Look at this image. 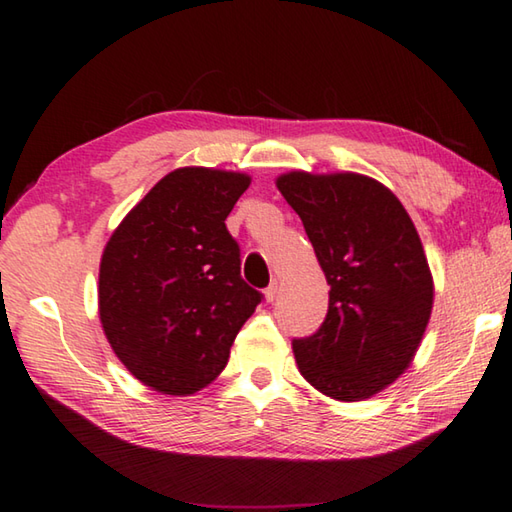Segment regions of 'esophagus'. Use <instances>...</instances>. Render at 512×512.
<instances>
[{
	"label": "esophagus",
	"instance_id": "1",
	"mask_svg": "<svg viewBox=\"0 0 512 512\" xmlns=\"http://www.w3.org/2000/svg\"><path fill=\"white\" fill-rule=\"evenodd\" d=\"M277 293H280V284L277 282H271L266 287V291H264V298H266V302H273L275 298H277Z\"/></svg>",
	"mask_w": 512,
	"mask_h": 512
}]
</instances>
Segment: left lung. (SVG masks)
Here are the masks:
<instances>
[{"instance_id": "left-lung-1", "label": "left lung", "mask_w": 512, "mask_h": 512, "mask_svg": "<svg viewBox=\"0 0 512 512\" xmlns=\"http://www.w3.org/2000/svg\"><path fill=\"white\" fill-rule=\"evenodd\" d=\"M275 185L329 284L323 325L293 339L300 375L332 400H368L409 368L429 323L433 280L418 230L391 189L361 173L291 171Z\"/></svg>"}]
</instances>
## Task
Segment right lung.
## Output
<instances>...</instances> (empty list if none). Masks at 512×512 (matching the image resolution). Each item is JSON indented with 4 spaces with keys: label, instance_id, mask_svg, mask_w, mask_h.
<instances>
[{
    "label": "right lung",
    "instance_id": "right-lung-1",
    "mask_svg": "<svg viewBox=\"0 0 512 512\" xmlns=\"http://www.w3.org/2000/svg\"><path fill=\"white\" fill-rule=\"evenodd\" d=\"M250 176L183 167L164 176L106 244L99 318L135 379L164 395H192L221 375L262 293L241 277L225 219Z\"/></svg>",
    "mask_w": 512,
    "mask_h": 512
}]
</instances>
